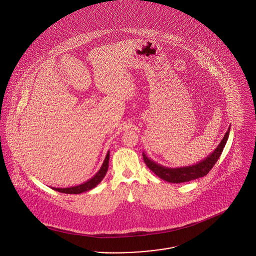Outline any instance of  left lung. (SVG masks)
I'll use <instances>...</instances> for the list:
<instances>
[{
  "label": "left lung",
  "instance_id": "1",
  "mask_svg": "<svg viewBox=\"0 0 256 256\" xmlns=\"http://www.w3.org/2000/svg\"><path fill=\"white\" fill-rule=\"evenodd\" d=\"M230 130L224 134L222 140L220 141L219 146L212 152L206 159L202 160V162L189 166V167H183V168H176V169H170L166 167H162L156 162L152 161L150 159L148 158L145 154H143V158L146 163V166L148 167L150 170H152L158 178L163 180H166L168 182L172 183H182L194 180L196 178H202L206 176L207 174L210 172V170L214 167L216 164L217 160L219 159L222 150L226 146V143L228 138L230 134Z\"/></svg>",
  "mask_w": 256,
  "mask_h": 256
}]
</instances>
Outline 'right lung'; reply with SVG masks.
Wrapping results in <instances>:
<instances>
[{
  "mask_svg": "<svg viewBox=\"0 0 256 256\" xmlns=\"http://www.w3.org/2000/svg\"><path fill=\"white\" fill-rule=\"evenodd\" d=\"M108 162H110V152H108V154L106 156L102 168L96 174V176H94L88 182H86L84 184H80L78 186H74L70 188H52V189L58 192L64 193V194H80V193H84L86 191H89V190L93 189L94 187H96L98 184L102 180V178H104L106 172L108 170Z\"/></svg>",
  "mask_w": 256,
  "mask_h": 256,
  "instance_id": "obj_1",
  "label": "right lung"
}]
</instances>
